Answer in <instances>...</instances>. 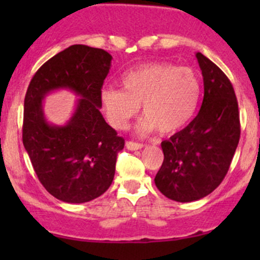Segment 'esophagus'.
Wrapping results in <instances>:
<instances>
[{
  "instance_id": "1",
  "label": "esophagus",
  "mask_w": 260,
  "mask_h": 260,
  "mask_svg": "<svg viewBox=\"0 0 260 260\" xmlns=\"http://www.w3.org/2000/svg\"><path fill=\"white\" fill-rule=\"evenodd\" d=\"M125 147H127L129 151H137V149L143 148V145L142 143L133 142V141H127V142H125Z\"/></svg>"
}]
</instances>
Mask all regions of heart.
<instances>
[{
	"mask_svg": "<svg viewBox=\"0 0 260 260\" xmlns=\"http://www.w3.org/2000/svg\"><path fill=\"white\" fill-rule=\"evenodd\" d=\"M122 88L102 91V106L118 129L127 127L142 104L141 133L169 135L185 127L199 106L201 85L192 69L171 62H147L122 77Z\"/></svg>",
	"mask_w": 260,
	"mask_h": 260,
	"instance_id": "obj_1",
	"label": "heart"
}]
</instances>
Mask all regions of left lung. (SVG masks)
<instances>
[{
	"mask_svg": "<svg viewBox=\"0 0 260 260\" xmlns=\"http://www.w3.org/2000/svg\"><path fill=\"white\" fill-rule=\"evenodd\" d=\"M204 79V99L187 127L161 143L164 162L154 177L157 188L179 203L211 193L228 174L240 138L234 88L219 67L196 52Z\"/></svg>",
	"mask_w": 260,
	"mask_h": 260,
	"instance_id": "left-lung-1",
	"label": "left lung"
}]
</instances>
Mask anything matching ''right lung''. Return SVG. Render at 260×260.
<instances>
[{"label": "right lung", "instance_id": "1", "mask_svg": "<svg viewBox=\"0 0 260 260\" xmlns=\"http://www.w3.org/2000/svg\"><path fill=\"white\" fill-rule=\"evenodd\" d=\"M111 62L106 50L72 45L35 73L26 91L23 147L46 191L64 203L94 200L114 179L124 140L101 113L102 86ZM59 88L80 96L72 118L62 126L49 123L42 109L45 96Z\"/></svg>", "mask_w": 260, "mask_h": 260}]
</instances>
